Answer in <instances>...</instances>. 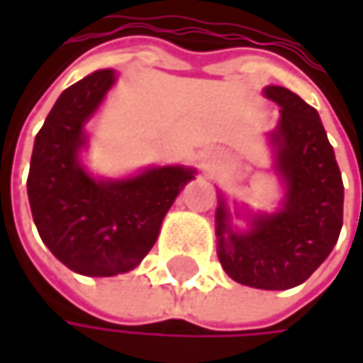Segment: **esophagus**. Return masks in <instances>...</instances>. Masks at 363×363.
Returning <instances> with one entry per match:
<instances>
[{
  "label": "esophagus",
  "instance_id": "obj_1",
  "mask_svg": "<svg viewBox=\"0 0 363 363\" xmlns=\"http://www.w3.org/2000/svg\"><path fill=\"white\" fill-rule=\"evenodd\" d=\"M220 164H223V155L216 153V151H210V153H206V155L201 157V168H203L206 172H212V170L220 168Z\"/></svg>",
  "mask_w": 363,
  "mask_h": 363
}]
</instances>
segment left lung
I'll list each match as a JSON object with an SVG mask.
<instances>
[{"instance_id": "left-lung-1", "label": "left lung", "mask_w": 363, "mask_h": 363, "mask_svg": "<svg viewBox=\"0 0 363 363\" xmlns=\"http://www.w3.org/2000/svg\"><path fill=\"white\" fill-rule=\"evenodd\" d=\"M279 123L271 134L275 172L286 184L281 210L254 214L248 231L231 227L223 197L216 208L218 260L227 275L260 290H288L332 252L342 227V179L318 111L281 86H267Z\"/></svg>"}]
</instances>
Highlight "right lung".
Wrapping results in <instances>:
<instances>
[{
  "label": "right lung",
  "instance_id": "right-lung-1",
  "mask_svg": "<svg viewBox=\"0 0 363 363\" xmlns=\"http://www.w3.org/2000/svg\"><path fill=\"white\" fill-rule=\"evenodd\" d=\"M115 84L111 69L67 88L37 132L27 193L39 238L79 275L134 269L153 248L162 220L193 168H149L123 181H96L79 164L84 123Z\"/></svg>",
  "mask_w": 363,
  "mask_h": 363
}]
</instances>
